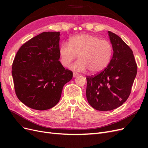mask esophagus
Wrapping results in <instances>:
<instances>
[{"label": "esophagus", "instance_id": "esophagus-1", "mask_svg": "<svg viewBox=\"0 0 148 148\" xmlns=\"http://www.w3.org/2000/svg\"><path fill=\"white\" fill-rule=\"evenodd\" d=\"M79 75L77 73H76V72H73V77H78Z\"/></svg>", "mask_w": 148, "mask_h": 148}]
</instances>
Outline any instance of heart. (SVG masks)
<instances>
[{
    "label": "heart",
    "instance_id": "b5f03b06",
    "mask_svg": "<svg viewBox=\"0 0 148 148\" xmlns=\"http://www.w3.org/2000/svg\"><path fill=\"white\" fill-rule=\"evenodd\" d=\"M78 56L79 60L71 65L75 71L84 72L89 70L91 73H97L104 70L110 61L112 47L106 40L89 34L76 35L64 42L59 49L62 65L69 66Z\"/></svg>",
    "mask_w": 148,
    "mask_h": 148
}]
</instances>
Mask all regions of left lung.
I'll use <instances>...</instances> for the list:
<instances>
[{"label": "left lung", "instance_id": "left-lung-1", "mask_svg": "<svg viewBox=\"0 0 148 148\" xmlns=\"http://www.w3.org/2000/svg\"><path fill=\"white\" fill-rule=\"evenodd\" d=\"M108 33L113 49L110 63L101 72L86 77L87 100L101 111L115 109L127 100L137 73L132 49L119 36Z\"/></svg>", "mask_w": 148, "mask_h": 148}]
</instances>
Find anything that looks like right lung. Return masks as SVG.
Wrapping results in <instances>:
<instances>
[{
    "label": "right lung",
    "mask_w": 148,
    "mask_h": 148,
    "mask_svg": "<svg viewBox=\"0 0 148 148\" xmlns=\"http://www.w3.org/2000/svg\"><path fill=\"white\" fill-rule=\"evenodd\" d=\"M60 32H43L23 44L13 60L16 95L31 109L44 110L59 102L63 87L73 77L59 60Z\"/></svg>",
    "instance_id": "obj_1"
}]
</instances>
